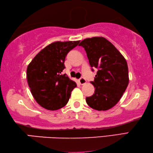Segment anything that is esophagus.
<instances>
[{
	"instance_id": "esophagus-1",
	"label": "esophagus",
	"mask_w": 153,
	"mask_h": 153,
	"mask_svg": "<svg viewBox=\"0 0 153 153\" xmlns=\"http://www.w3.org/2000/svg\"><path fill=\"white\" fill-rule=\"evenodd\" d=\"M79 82L81 85H84L86 82V80L85 79L83 78V77H81V78H80L79 79Z\"/></svg>"
}]
</instances>
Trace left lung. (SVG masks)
<instances>
[{
    "mask_svg": "<svg viewBox=\"0 0 153 153\" xmlns=\"http://www.w3.org/2000/svg\"><path fill=\"white\" fill-rule=\"evenodd\" d=\"M79 45L85 50L91 67L98 70L94 81L91 82L95 93L86 97L87 104L97 111L111 109L118 103L128 85V66L126 59L104 37L85 39Z\"/></svg>",
    "mask_w": 153,
    "mask_h": 153,
    "instance_id": "left-lung-1",
    "label": "left lung"
}]
</instances>
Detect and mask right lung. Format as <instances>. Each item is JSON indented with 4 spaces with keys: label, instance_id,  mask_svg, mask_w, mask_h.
Segmentation results:
<instances>
[{
    "label": "right lung",
    "instance_id": "right-lung-1",
    "mask_svg": "<svg viewBox=\"0 0 153 153\" xmlns=\"http://www.w3.org/2000/svg\"><path fill=\"white\" fill-rule=\"evenodd\" d=\"M77 41H57L42 49L27 68V83L32 95L40 106L56 111L66 106L71 92L76 87L66 74L65 58L78 45Z\"/></svg>",
    "mask_w": 153,
    "mask_h": 153
}]
</instances>
